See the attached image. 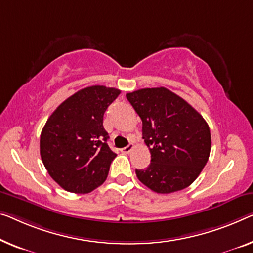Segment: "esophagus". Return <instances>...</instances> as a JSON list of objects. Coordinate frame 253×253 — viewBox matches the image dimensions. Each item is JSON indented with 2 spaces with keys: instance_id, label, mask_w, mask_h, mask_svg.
I'll list each match as a JSON object with an SVG mask.
<instances>
[{
  "instance_id": "1",
  "label": "esophagus",
  "mask_w": 253,
  "mask_h": 253,
  "mask_svg": "<svg viewBox=\"0 0 253 253\" xmlns=\"http://www.w3.org/2000/svg\"><path fill=\"white\" fill-rule=\"evenodd\" d=\"M134 148H135L134 144H129V145L125 146V148H123V149H122V152H123V153H129L130 151L133 150Z\"/></svg>"
}]
</instances>
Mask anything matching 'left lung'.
<instances>
[{
  "instance_id": "8db88e82",
  "label": "left lung",
  "mask_w": 253,
  "mask_h": 253,
  "mask_svg": "<svg viewBox=\"0 0 253 253\" xmlns=\"http://www.w3.org/2000/svg\"><path fill=\"white\" fill-rule=\"evenodd\" d=\"M126 97L142 120L143 139L151 153L148 168L135 170L137 178L161 194L190 186L210 154V129L203 117L165 87L142 88Z\"/></svg>"
}]
</instances>
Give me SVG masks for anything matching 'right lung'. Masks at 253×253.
Wrapping results in <instances>:
<instances>
[{
  "mask_svg": "<svg viewBox=\"0 0 253 253\" xmlns=\"http://www.w3.org/2000/svg\"><path fill=\"white\" fill-rule=\"evenodd\" d=\"M120 90L94 85L78 90L47 119L40 139L41 158L63 190L89 193L107 179L117 157L107 144L103 115Z\"/></svg>",
  "mask_w": 253,
  "mask_h": 253,
  "instance_id": "right-lung-1",
  "label": "right lung"
}]
</instances>
